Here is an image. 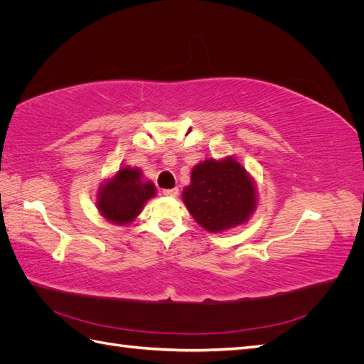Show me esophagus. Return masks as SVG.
<instances>
[{
  "mask_svg": "<svg viewBox=\"0 0 364 364\" xmlns=\"http://www.w3.org/2000/svg\"><path fill=\"white\" fill-rule=\"evenodd\" d=\"M164 196H170V197H176L179 194V190L178 188H171V190H164L162 191Z\"/></svg>",
  "mask_w": 364,
  "mask_h": 364,
  "instance_id": "esophagus-1",
  "label": "esophagus"
}]
</instances>
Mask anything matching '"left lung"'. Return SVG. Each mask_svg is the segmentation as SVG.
Listing matches in <instances>:
<instances>
[{
  "label": "left lung",
  "instance_id": "8db88e82",
  "mask_svg": "<svg viewBox=\"0 0 364 364\" xmlns=\"http://www.w3.org/2000/svg\"><path fill=\"white\" fill-rule=\"evenodd\" d=\"M182 200L208 232H223L245 225L258 203L257 185L235 158L205 159L194 165Z\"/></svg>",
  "mask_w": 364,
  "mask_h": 364
}]
</instances>
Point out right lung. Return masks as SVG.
I'll return each mask as SVG.
<instances>
[{
  "label": "right lung",
  "mask_w": 364,
  "mask_h": 364,
  "mask_svg": "<svg viewBox=\"0 0 364 364\" xmlns=\"http://www.w3.org/2000/svg\"><path fill=\"white\" fill-rule=\"evenodd\" d=\"M156 196V188L151 181H146L139 168L123 165L105 181L97 191L95 206L107 222L126 226L141 214L142 208Z\"/></svg>",
  "instance_id": "obj_1"
}]
</instances>
